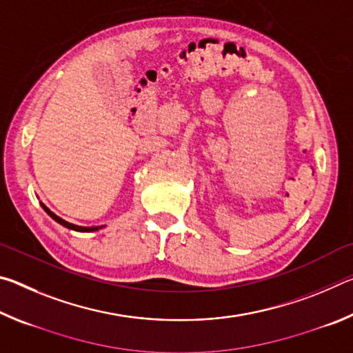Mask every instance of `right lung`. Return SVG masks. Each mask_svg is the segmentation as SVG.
Wrapping results in <instances>:
<instances>
[{
    "instance_id": "obj_1",
    "label": "right lung",
    "mask_w": 353,
    "mask_h": 353,
    "mask_svg": "<svg viewBox=\"0 0 353 353\" xmlns=\"http://www.w3.org/2000/svg\"><path fill=\"white\" fill-rule=\"evenodd\" d=\"M45 208V212L50 214V216L54 219V221H57L59 224H62V225H65V227H68V229H73V230H77V232H93V230H98L99 229V225H92V227H82V225H76V224H71V223H67V221L65 219H62V218H59L57 214H54L52 213L50 208H46L45 205H41Z\"/></svg>"
}]
</instances>
